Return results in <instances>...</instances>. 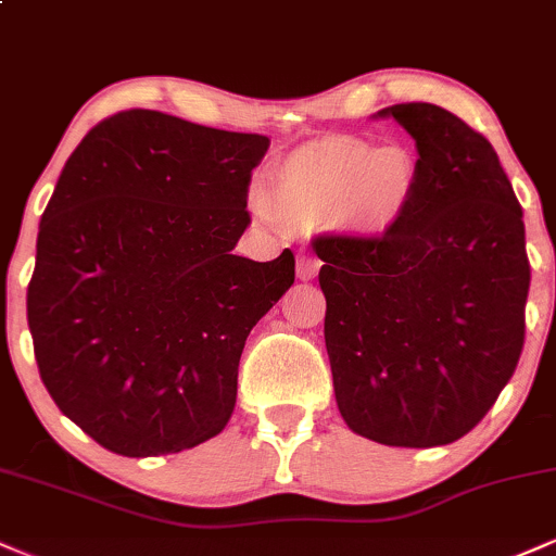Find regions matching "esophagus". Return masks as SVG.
Segmentation results:
<instances>
[{
	"label": "esophagus",
	"mask_w": 556,
	"mask_h": 556,
	"mask_svg": "<svg viewBox=\"0 0 556 556\" xmlns=\"http://www.w3.org/2000/svg\"><path fill=\"white\" fill-rule=\"evenodd\" d=\"M318 269H321L318 258H314V256H300L298 258V279H300V282H311V279H314L318 274Z\"/></svg>",
	"instance_id": "1"
}]
</instances>
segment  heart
<instances>
[{
	"label": "heart",
	"mask_w": 556,
	"mask_h": 556,
	"mask_svg": "<svg viewBox=\"0 0 556 556\" xmlns=\"http://www.w3.org/2000/svg\"><path fill=\"white\" fill-rule=\"evenodd\" d=\"M418 188L416 156L402 146H376L361 138H318L279 159L269 172V203L253 195V212H271L287 227L337 225L376 238L410 208ZM273 208L269 210L268 206Z\"/></svg>",
	"instance_id": "1"
}]
</instances>
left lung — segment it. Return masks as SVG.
I'll return each instance as SVG.
<instances>
[{
  "mask_svg": "<svg viewBox=\"0 0 556 556\" xmlns=\"http://www.w3.org/2000/svg\"><path fill=\"white\" fill-rule=\"evenodd\" d=\"M418 188L381 238H318L324 340L344 424L387 446L457 442L489 413L526 340L531 266L491 143L437 104H394Z\"/></svg>",
  "mask_w": 556,
  "mask_h": 556,
  "instance_id": "left-lung-1",
  "label": "left lung"
}]
</instances>
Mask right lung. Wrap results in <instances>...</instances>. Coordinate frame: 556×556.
I'll use <instances>...</instances> for the list:
<instances>
[{"instance_id":"1","label":"right lung","mask_w":556,"mask_h":556,"mask_svg":"<svg viewBox=\"0 0 556 556\" xmlns=\"http://www.w3.org/2000/svg\"><path fill=\"white\" fill-rule=\"evenodd\" d=\"M256 132L154 110L104 119L43 208L28 327L65 416L125 457L190 450L227 426L258 318L295 282V256H235L251 225Z\"/></svg>"}]
</instances>
